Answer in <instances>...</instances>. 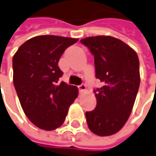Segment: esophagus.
<instances>
[{"label":"esophagus","instance_id":"34e87169","mask_svg":"<svg viewBox=\"0 0 156 156\" xmlns=\"http://www.w3.org/2000/svg\"><path fill=\"white\" fill-rule=\"evenodd\" d=\"M78 90H79V92H83V91H85L86 90V86L84 85V84H80V85H78Z\"/></svg>","mask_w":156,"mask_h":156}]
</instances>
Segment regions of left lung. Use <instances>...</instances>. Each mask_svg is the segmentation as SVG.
Returning <instances> with one entry per match:
<instances>
[{
	"instance_id": "left-lung-1",
	"label": "left lung",
	"mask_w": 156,
	"mask_h": 156,
	"mask_svg": "<svg viewBox=\"0 0 156 156\" xmlns=\"http://www.w3.org/2000/svg\"><path fill=\"white\" fill-rule=\"evenodd\" d=\"M94 55L96 78L103 83L94 90L96 107L86 112L90 130L98 136L118 132L129 118L140 84L136 53L121 40L108 36L82 39Z\"/></svg>"
}]
</instances>
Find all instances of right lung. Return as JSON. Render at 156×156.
Returning <instances> with one entry per match:
<instances>
[{
    "label": "right lung",
    "instance_id": "add662e5",
    "mask_svg": "<svg viewBox=\"0 0 156 156\" xmlns=\"http://www.w3.org/2000/svg\"><path fill=\"white\" fill-rule=\"evenodd\" d=\"M74 38L44 35L27 40L12 58L13 84L25 115L36 126L55 130L65 121L78 88L59 82L58 63Z\"/></svg>",
    "mask_w": 156,
    "mask_h": 156
}]
</instances>
